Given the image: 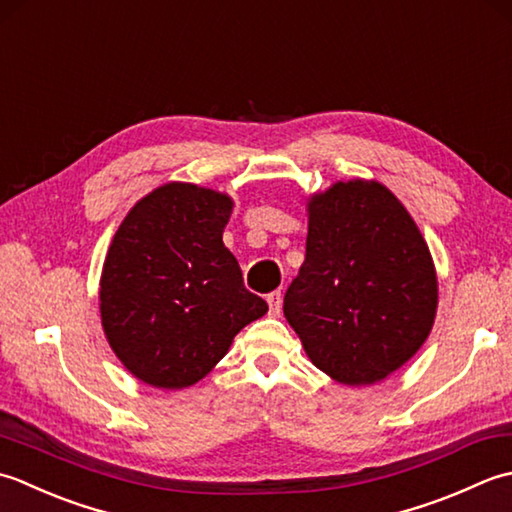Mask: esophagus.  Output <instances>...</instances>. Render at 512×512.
I'll return each instance as SVG.
<instances>
[{
    "instance_id": "obj_1",
    "label": "esophagus",
    "mask_w": 512,
    "mask_h": 512,
    "mask_svg": "<svg viewBox=\"0 0 512 512\" xmlns=\"http://www.w3.org/2000/svg\"><path fill=\"white\" fill-rule=\"evenodd\" d=\"M267 305L271 316H280V309H283V294H280V291H271V294H267Z\"/></svg>"
}]
</instances>
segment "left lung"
Returning a JSON list of instances; mask_svg holds the SVG:
<instances>
[{
    "label": "left lung",
    "mask_w": 512,
    "mask_h": 512,
    "mask_svg": "<svg viewBox=\"0 0 512 512\" xmlns=\"http://www.w3.org/2000/svg\"><path fill=\"white\" fill-rule=\"evenodd\" d=\"M307 254L285 318L309 360L351 387L380 382L429 338L437 276L429 245L378 181H338L307 203Z\"/></svg>",
    "instance_id": "1"
}]
</instances>
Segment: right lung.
<instances>
[{
	"mask_svg": "<svg viewBox=\"0 0 512 512\" xmlns=\"http://www.w3.org/2000/svg\"><path fill=\"white\" fill-rule=\"evenodd\" d=\"M232 207L227 194L168 183L143 196L112 238L101 325L123 367L150 387H192L267 314L223 245Z\"/></svg>",
	"mask_w": 512,
	"mask_h": 512,
	"instance_id": "add662e5",
	"label": "right lung"
}]
</instances>
